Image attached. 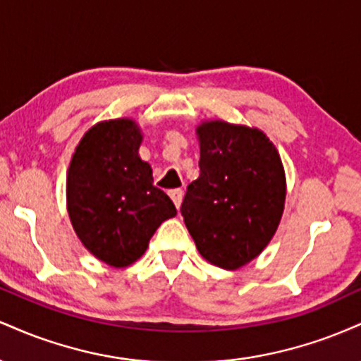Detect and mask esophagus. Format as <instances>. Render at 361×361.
I'll return each instance as SVG.
<instances>
[{"label": "esophagus", "mask_w": 361, "mask_h": 361, "mask_svg": "<svg viewBox=\"0 0 361 361\" xmlns=\"http://www.w3.org/2000/svg\"><path fill=\"white\" fill-rule=\"evenodd\" d=\"M169 197H171V200L175 202L176 209H180V205H181V200H183V192H181L180 188H176V190H171V192H169Z\"/></svg>", "instance_id": "34e87169"}]
</instances>
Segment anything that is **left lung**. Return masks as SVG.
<instances>
[{
  "mask_svg": "<svg viewBox=\"0 0 361 361\" xmlns=\"http://www.w3.org/2000/svg\"><path fill=\"white\" fill-rule=\"evenodd\" d=\"M197 134L200 176L186 188L181 215L207 261L238 270L276 233L285 205L283 164L258 128L212 120Z\"/></svg>",
  "mask_w": 361,
  "mask_h": 361,
  "instance_id": "left-lung-1",
  "label": "left lung"
}]
</instances>
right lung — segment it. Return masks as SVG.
<instances>
[{"instance_id": "obj_1", "label": "right lung", "mask_w": 361, "mask_h": 361, "mask_svg": "<svg viewBox=\"0 0 361 361\" xmlns=\"http://www.w3.org/2000/svg\"><path fill=\"white\" fill-rule=\"evenodd\" d=\"M142 134L130 118L91 127L68 171V212L78 238L103 263L123 268L137 261L149 239L176 207L152 185L139 157Z\"/></svg>"}]
</instances>
